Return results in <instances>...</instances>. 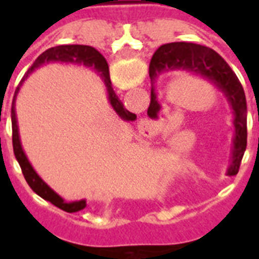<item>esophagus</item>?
I'll return each instance as SVG.
<instances>
[{
    "instance_id": "esophagus-1",
    "label": "esophagus",
    "mask_w": 259,
    "mask_h": 259,
    "mask_svg": "<svg viewBox=\"0 0 259 259\" xmlns=\"http://www.w3.org/2000/svg\"><path fill=\"white\" fill-rule=\"evenodd\" d=\"M139 133H140L143 137H146V139H151L152 136H154V130L151 129V126L143 124V126H140V129H139Z\"/></svg>"
}]
</instances>
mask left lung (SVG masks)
Segmentation results:
<instances>
[{"mask_svg":"<svg viewBox=\"0 0 259 259\" xmlns=\"http://www.w3.org/2000/svg\"><path fill=\"white\" fill-rule=\"evenodd\" d=\"M191 70L200 73L212 80L218 89L225 93L228 100L232 104L234 115V127H236V139H234L233 161L229 169V175H236L239 172L240 162L244 155L247 147V100H245L243 85L237 79L228 62L215 53L212 48L193 42H169L158 48L152 55L150 62V77L157 79L158 74L165 70ZM159 104L151 87V101L148 107V116L157 118L159 112Z\"/></svg>","mask_w":259,"mask_h":259,"instance_id":"8db88e82","label":"left lung"}]
</instances>
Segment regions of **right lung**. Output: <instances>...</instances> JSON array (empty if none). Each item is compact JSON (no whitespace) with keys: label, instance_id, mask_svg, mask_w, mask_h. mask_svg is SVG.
<instances>
[{"label":"right lung","instance_id":"add662e5","mask_svg":"<svg viewBox=\"0 0 259 259\" xmlns=\"http://www.w3.org/2000/svg\"><path fill=\"white\" fill-rule=\"evenodd\" d=\"M53 61H59V62H74V64H83L85 66H93L98 73L101 74L102 79L105 81L107 85L108 94H109V101L113 109L126 120H135V113L129 112L127 109H124L123 104L119 100L118 96L115 94L112 89V83H111V77H109V68L105 58L101 54L97 51L96 48L90 47V46H58V47H53L44 51V53L34 61V64L29 69V73L31 70L40 65L46 64V62H53ZM19 87L16 89L15 93H18ZM11 120H12V146H14V154L16 157V161L19 162L22 174L25 176L27 185L30 186V189L37 195H40L41 198L46 201H50L51 204L58 206L61 209L66 212H77L84 209L85 201H76V202H65L58 194H55L50 187H48L44 182H42L38 175L34 172V169L31 168V165L27 161V158L23 154L22 146L19 141V133H18V124H16V116H15V97L12 101V108H11Z\"/></svg>","mask_w":259,"mask_h":259}]
</instances>
